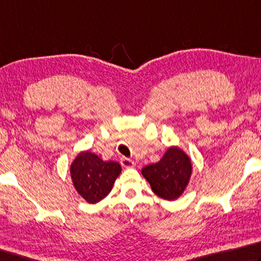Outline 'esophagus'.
Here are the masks:
<instances>
[{"label": "esophagus", "mask_w": 261, "mask_h": 261, "mask_svg": "<svg viewBox=\"0 0 261 261\" xmlns=\"http://www.w3.org/2000/svg\"><path fill=\"white\" fill-rule=\"evenodd\" d=\"M121 164H122V167H124V168H134L136 165L134 161L127 159V158H122L121 159Z\"/></svg>", "instance_id": "obj_1"}]
</instances>
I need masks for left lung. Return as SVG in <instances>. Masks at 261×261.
<instances>
[{"label":"left lung","mask_w":261,"mask_h":261,"mask_svg":"<svg viewBox=\"0 0 261 261\" xmlns=\"http://www.w3.org/2000/svg\"><path fill=\"white\" fill-rule=\"evenodd\" d=\"M192 162L179 147L172 146L158 163L146 165L141 173L156 195L173 201L181 195L192 176Z\"/></svg>","instance_id":"8db88e82"}]
</instances>
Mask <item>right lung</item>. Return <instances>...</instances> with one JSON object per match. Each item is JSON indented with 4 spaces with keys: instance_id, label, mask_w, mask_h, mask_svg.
Here are the masks:
<instances>
[{
    "instance_id": "obj_1",
    "label": "right lung",
    "mask_w": 261,
    "mask_h": 261,
    "mask_svg": "<svg viewBox=\"0 0 261 261\" xmlns=\"http://www.w3.org/2000/svg\"><path fill=\"white\" fill-rule=\"evenodd\" d=\"M120 173V164L113 161L105 162L89 150L81 151L70 164V177L75 189L92 204L110 194Z\"/></svg>"
}]
</instances>
